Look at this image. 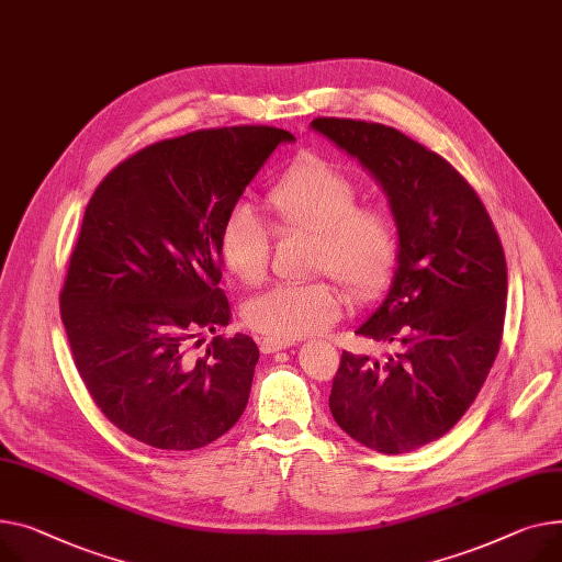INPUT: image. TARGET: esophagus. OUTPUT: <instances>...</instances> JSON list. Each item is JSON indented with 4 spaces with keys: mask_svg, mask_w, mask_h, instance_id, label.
Returning <instances> with one entry per match:
<instances>
[{
    "mask_svg": "<svg viewBox=\"0 0 562 562\" xmlns=\"http://www.w3.org/2000/svg\"><path fill=\"white\" fill-rule=\"evenodd\" d=\"M289 346H293V341H280V339H265L259 344V350L265 352V355H271V352H278V350H284V348H289Z\"/></svg>",
    "mask_w": 562,
    "mask_h": 562,
    "instance_id": "esophagus-1",
    "label": "esophagus"
}]
</instances>
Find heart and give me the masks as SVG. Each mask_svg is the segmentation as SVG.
<instances>
[{
	"mask_svg": "<svg viewBox=\"0 0 562 562\" xmlns=\"http://www.w3.org/2000/svg\"><path fill=\"white\" fill-rule=\"evenodd\" d=\"M355 178L318 156L295 160L265 194L271 228L282 235H310L314 273L339 280L357 301L378 295L397 265V228L380 205H357ZM271 231L248 207L223 218L218 255L226 271L244 286L267 280ZM344 312V293L329 280L278 284L244 305V321L269 339L295 341L327 329Z\"/></svg>",
	"mask_w": 562,
	"mask_h": 562,
	"instance_id": "obj_1",
	"label": "heart"
}]
</instances>
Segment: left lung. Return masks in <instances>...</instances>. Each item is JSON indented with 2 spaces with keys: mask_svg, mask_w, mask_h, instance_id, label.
Returning a JSON list of instances; mask_svg holds the SVG:
<instances>
[{
  "mask_svg": "<svg viewBox=\"0 0 562 562\" xmlns=\"http://www.w3.org/2000/svg\"><path fill=\"white\" fill-rule=\"evenodd\" d=\"M312 128L378 180L400 241L384 303L357 327L395 350L344 352L329 411L357 442L404 454L450 431L488 378L506 316L504 248L470 182L427 146L359 120Z\"/></svg>",
  "mask_w": 562,
  "mask_h": 562,
  "instance_id": "left-lung-1",
  "label": "left lung"
}]
</instances>
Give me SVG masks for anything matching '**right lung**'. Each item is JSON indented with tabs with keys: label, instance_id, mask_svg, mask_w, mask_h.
Returning <instances> with one entry per match:
<instances>
[{
	"label": "right lung",
	"instance_id": "add662e5",
	"mask_svg": "<svg viewBox=\"0 0 562 562\" xmlns=\"http://www.w3.org/2000/svg\"><path fill=\"white\" fill-rule=\"evenodd\" d=\"M289 131H194L142 148L94 190L60 291L74 363L101 414L158 450L190 452L244 414L259 350L231 323L218 233ZM201 346V341H196Z\"/></svg>",
	"mask_w": 562,
	"mask_h": 562
}]
</instances>
